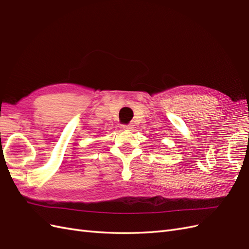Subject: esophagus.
Wrapping results in <instances>:
<instances>
[{"instance_id":"34e87169","label":"esophagus","mask_w":249,"mask_h":249,"mask_svg":"<svg viewBox=\"0 0 249 249\" xmlns=\"http://www.w3.org/2000/svg\"><path fill=\"white\" fill-rule=\"evenodd\" d=\"M133 125H124L123 126V129L124 130H127V131H131V130H133Z\"/></svg>"}]
</instances>
